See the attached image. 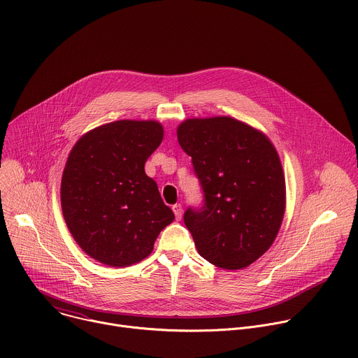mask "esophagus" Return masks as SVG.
<instances>
[{
	"label": "esophagus",
	"mask_w": 358,
	"mask_h": 358,
	"mask_svg": "<svg viewBox=\"0 0 358 358\" xmlns=\"http://www.w3.org/2000/svg\"><path fill=\"white\" fill-rule=\"evenodd\" d=\"M173 211H174V214H176V218L180 221L181 217H182V207H181V203H176V206H173Z\"/></svg>",
	"instance_id": "obj_1"
}]
</instances>
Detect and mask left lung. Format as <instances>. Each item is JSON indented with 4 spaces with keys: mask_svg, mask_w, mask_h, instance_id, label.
Returning a JSON list of instances; mask_svg holds the SVG:
<instances>
[{
    "mask_svg": "<svg viewBox=\"0 0 358 358\" xmlns=\"http://www.w3.org/2000/svg\"><path fill=\"white\" fill-rule=\"evenodd\" d=\"M177 137L206 194L201 210L184 214L198 253L221 269L249 266L275 242L286 210L273 143L229 116L185 119Z\"/></svg>",
    "mask_w": 358,
    "mask_h": 358,
    "instance_id": "left-lung-1",
    "label": "left lung"
}]
</instances>
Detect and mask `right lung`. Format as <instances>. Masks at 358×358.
Listing matches in <instances>:
<instances>
[{
    "instance_id": "obj_1",
    "label": "right lung",
    "mask_w": 358,
    "mask_h": 358,
    "mask_svg": "<svg viewBox=\"0 0 358 358\" xmlns=\"http://www.w3.org/2000/svg\"><path fill=\"white\" fill-rule=\"evenodd\" d=\"M163 136L157 120L126 119L86 131L72 147L61 181L62 214L92 259L112 268L137 264L174 221L144 171Z\"/></svg>"
}]
</instances>
